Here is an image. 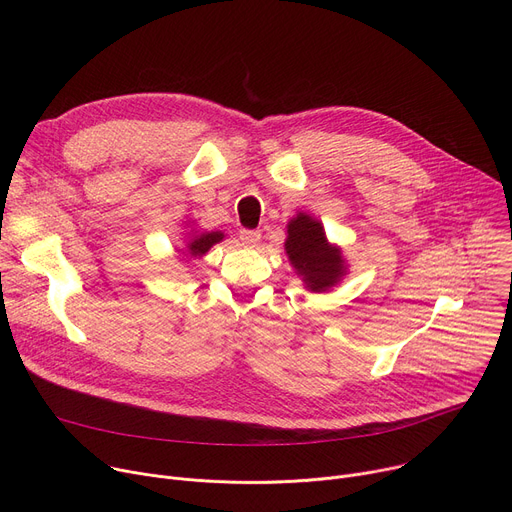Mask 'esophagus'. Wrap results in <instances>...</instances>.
<instances>
[{"instance_id": "34e87169", "label": "esophagus", "mask_w": 512, "mask_h": 512, "mask_svg": "<svg viewBox=\"0 0 512 512\" xmlns=\"http://www.w3.org/2000/svg\"><path fill=\"white\" fill-rule=\"evenodd\" d=\"M239 239L243 241V245H247V247H255V245L261 241V233H259V231L243 229V231L239 233Z\"/></svg>"}]
</instances>
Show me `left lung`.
Wrapping results in <instances>:
<instances>
[{"label":"left lung","instance_id":"obj_1","mask_svg":"<svg viewBox=\"0 0 512 512\" xmlns=\"http://www.w3.org/2000/svg\"><path fill=\"white\" fill-rule=\"evenodd\" d=\"M285 253L310 291H328L346 275L340 247L330 245L318 218L298 212L287 223Z\"/></svg>","mask_w":512,"mask_h":512}]
</instances>
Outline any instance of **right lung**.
<instances>
[{
  "label": "right lung",
  "mask_w": 512,
  "mask_h": 512,
  "mask_svg": "<svg viewBox=\"0 0 512 512\" xmlns=\"http://www.w3.org/2000/svg\"><path fill=\"white\" fill-rule=\"evenodd\" d=\"M225 239V235L221 231H210V233H200V235H194L188 245H186V251L190 257H202L204 253H208V249L216 243H221Z\"/></svg>",
  "instance_id": "right-lung-1"
}]
</instances>
